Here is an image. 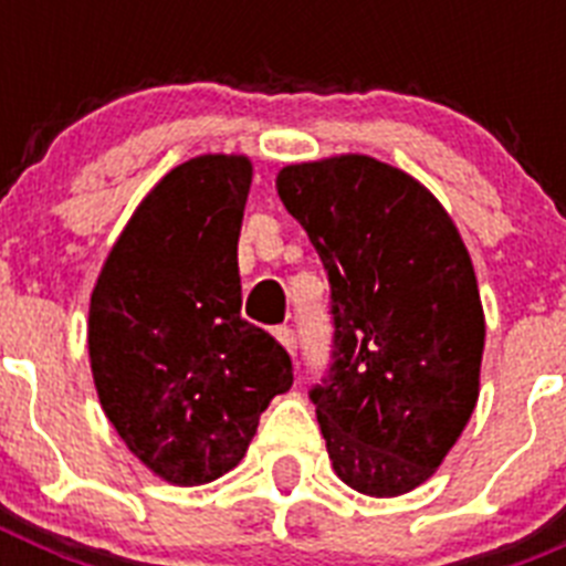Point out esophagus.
<instances>
[{
	"label": "esophagus",
	"instance_id": "obj_1",
	"mask_svg": "<svg viewBox=\"0 0 566 566\" xmlns=\"http://www.w3.org/2000/svg\"><path fill=\"white\" fill-rule=\"evenodd\" d=\"M274 337L280 339V345H283V348H286L289 354L297 352V334H294V328H289V326L274 328Z\"/></svg>",
	"mask_w": 566,
	"mask_h": 566
}]
</instances>
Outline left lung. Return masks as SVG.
Instances as JSON below:
<instances>
[{"label": "left lung", "instance_id": "obj_1", "mask_svg": "<svg viewBox=\"0 0 566 566\" xmlns=\"http://www.w3.org/2000/svg\"><path fill=\"white\" fill-rule=\"evenodd\" d=\"M277 192L332 286V359L308 399L334 470L365 496L408 493L476 408L484 314L468 249L422 184L365 155L286 167Z\"/></svg>", "mask_w": 566, "mask_h": 566}]
</instances>
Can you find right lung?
<instances>
[{
  "label": "right lung",
  "instance_id": "obj_1",
  "mask_svg": "<svg viewBox=\"0 0 566 566\" xmlns=\"http://www.w3.org/2000/svg\"><path fill=\"white\" fill-rule=\"evenodd\" d=\"M243 155L175 167L109 252L90 300L98 399L129 451L172 484L243 459L260 413L292 388V357L240 314Z\"/></svg>",
  "mask_w": 566,
  "mask_h": 566
}]
</instances>
